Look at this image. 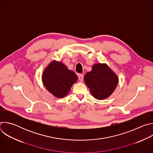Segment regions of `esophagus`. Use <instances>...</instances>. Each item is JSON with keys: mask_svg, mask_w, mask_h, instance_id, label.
Returning a JSON list of instances; mask_svg holds the SVG:
<instances>
[{"mask_svg": "<svg viewBox=\"0 0 153 153\" xmlns=\"http://www.w3.org/2000/svg\"><path fill=\"white\" fill-rule=\"evenodd\" d=\"M78 79L80 82H82L83 80V75L82 74H78Z\"/></svg>", "mask_w": 153, "mask_h": 153, "instance_id": "34e87169", "label": "esophagus"}]
</instances>
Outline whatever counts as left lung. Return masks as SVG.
<instances>
[{
    "label": "left lung",
    "mask_w": 153,
    "mask_h": 153,
    "mask_svg": "<svg viewBox=\"0 0 153 153\" xmlns=\"http://www.w3.org/2000/svg\"><path fill=\"white\" fill-rule=\"evenodd\" d=\"M84 81L91 94L98 100L110 96L117 86V76L105 63L94 64L92 70L87 73Z\"/></svg>",
    "instance_id": "obj_1"
}]
</instances>
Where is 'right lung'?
<instances>
[{
	"label": "right lung",
	"mask_w": 153,
	"mask_h": 153,
	"mask_svg": "<svg viewBox=\"0 0 153 153\" xmlns=\"http://www.w3.org/2000/svg\"><path fill=\"white\" fill-rule=\"evenodd\" d=\"M42 79L49 92L57 98H62L69 93L77 76L63 63L53 60L43 72Z\"/></svg>",
	"instance_id": "1"
}]
</instances>
